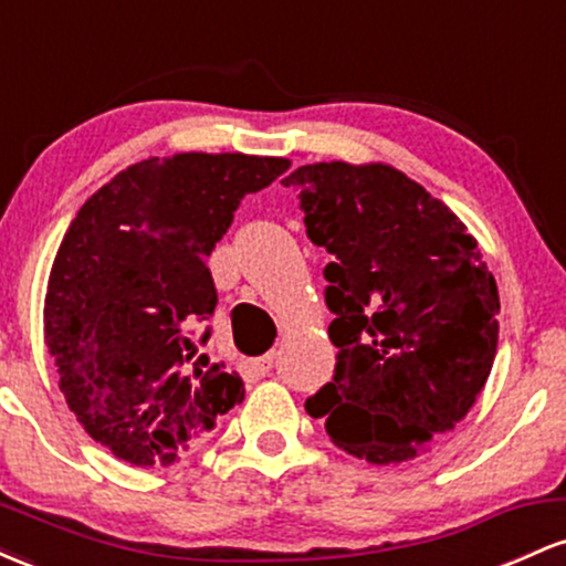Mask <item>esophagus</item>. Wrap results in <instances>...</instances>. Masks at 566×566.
<instances>
[{"label":"esophagus","mask_w":566,"mask_h":566,"mask_svg":"<svg viewBox=\"0 0 566 566\" xmlns=\"http://www.w3.org/2000/svg\"><path fill=\"white\" fill-rule=\"evenodd\" d=\"M274 361H276V350H269V354L258 356V359L252 361V369H255L258 375H269L271 367H274Z\"/></svg>","instance_id":"1"}]
</instances>
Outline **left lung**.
<instances>
[{"label":"left lung","instance_id":"1","mask_svg":"<svg viewBox=\"0 0 566 566\" xmlns=\"http://www.w3.org/2000/svg\"><path fill=\"white\" fill-rule=\"evenodd\" d=\"M301 188L337 346L333 382L305 401L329 439L373 465L423 454L482 394L497 350L500 295L476 239L444 201L382 161H316Z\"/></svg>","mask_w":566,"mask_h":566}]
</instances>
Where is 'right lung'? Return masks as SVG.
Returning a JSON list of instances; mask_svg holds the SVG:
<instances>
[{"mask_svg":"<svg viewBox=\"0 0 566 566\" xmlns=\"http://www.w3.org/2000/svg\"><path fill=\"white\" fill-rule=\"evenodd\" d=\"M290 165L252 154L148 157L71 220L48 279L44 343L69 409L116 458L178 463L244 399L237 373L193 361L191 324L216 311L207 258L237 207Z\"/></svg>","mask_w":566,"mask_h":566,"instance_id":"add662e5","label":"right lung"}]
</instances>
